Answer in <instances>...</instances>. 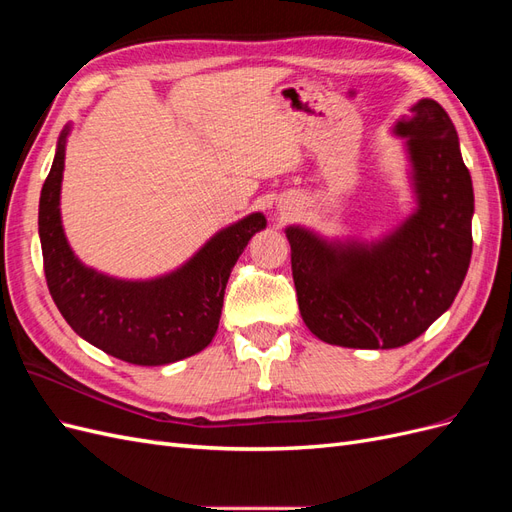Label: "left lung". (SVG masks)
<instances>
[{"label": "left lung", "instance_id": "1", "mask_svg": "<svg viewBox=\"0 0 512 512\" xmlns=\"http://www.w3.org/2000/svg\"><path fill=\"white\" fill-rule=\"evenodd\" d=\"M395 130L408 138L418 194L404 226L371 245L286 230L303 322L333 346L410 344L451 307L470 267L474 192L451 117L425 98Z\"/></svg>", "mask_w": 512, "mask_h": 512}]
</instances>
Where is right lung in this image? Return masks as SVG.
I'll return each instance as SVG.
<instances>
[{"label": "right lung", "instance_id": "obj_1", "mask_svg": "<svg viewBox=\"0 0 512 512\" xmlns=\"http://www.w3.org/2000/svg\"><path fill=\"white\" fill-rule=\"evenodd\" d=\"M68 128L40 194L38 230L44 277L70 327L102 352L134 365H166L207 348L218 331L224 290L237 258L258 230L262 213L218 232L188 265L151 282H121L83 267L59 218Z\"/></svg>", "mask_w": 512, "mask_h": 512}]
</instances>
